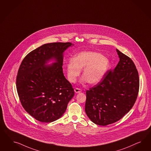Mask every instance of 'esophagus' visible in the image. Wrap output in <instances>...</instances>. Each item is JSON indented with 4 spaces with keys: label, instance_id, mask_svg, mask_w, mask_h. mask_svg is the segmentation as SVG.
I'll return each mask as SVG.
<instances>
[{
    "label": "esophagus",
    "instance_id": "obj_1",
    "mask_svg": "<svg viewBox=\"0 0 151 151\" xmlns=\"http://www.w3.org/2000/svg\"><path fill=\"white\" fill-rule=\"evenodd\" d=\"M74 91H75L76 93H80V92L82 91V90L80 88H75Z\"/></svg>",
    "mask_w": 151,
    "mask_h": 151
}]
</instances>
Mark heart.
I'll use <instances>...</instances> for the list:
<instances>
[{"label": "heart", "instance_id": "obj_1", "mask_svg": "<svg viewBox=\"0 0 151 151\" xmlns=\"http://www.w3.org/2000/svg\"><path fill=\"white\" fill-rule=\"evenodd\" d=\"M110 61L99 52L95 51L81 52L74 58L69 59L67 66V76L69 81L73 83L83 69L82 81L90 84L100 82L107 73L110 67Z\"/></svg>", "mask_w": 151, "mask_h": 151}]
</instances>
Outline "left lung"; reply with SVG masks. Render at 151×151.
Returning a JSON list of instances; mask_svg holds the SVG:
<instances>
[{"mask_svg":"<svg viewBox=\"0 0 151 151\" xmlns=\"http://www.w3.org/2000/svg\"><path fill=\"white\" fill-rule=\"evenodd\" d=\"M119 61L114 70L86 91L85 112L98 125L114 124L127 114L139 91V80L136 65L128 56L116 50Z\"/></svg>","mask_w":151,"mask_h":151,"instance_id":"1","label":"left lung"}]
</instances>
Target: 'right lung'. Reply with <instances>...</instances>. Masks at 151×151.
<instances>
[{"mask_svg": "<svg viewBox=\"0 0 151 151\" xmlns=\"http://www.w3.org/2000/svg\"><path fill=\"white\" fill-rule=\"evenodd\" d=\"M71 42L45 44L29 52L19 68L17 90L23 108L35 119L49 123L61 117L74 96L63 71V52ZM54 58L51 66L45 63Z\"/></svg>", "mask_w": 151, "mask_h": 151, "instance_id": "1", "label": "right lung"}]
</instances>
